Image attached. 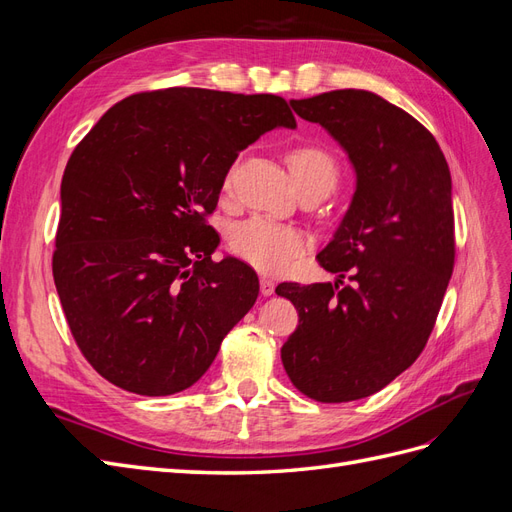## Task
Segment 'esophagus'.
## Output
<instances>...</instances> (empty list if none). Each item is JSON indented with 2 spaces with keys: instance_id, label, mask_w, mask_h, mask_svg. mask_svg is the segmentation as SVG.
I'll return each instance as SVG.
<instances>
[{
  "instance_id": "obj_1",
  "label": "esophagus",
  "mask_w": 512,
  "mask_h": 512,
  "mask_svg": "<svg viewBox=\"0 0 512 512\" xmlns=\"http://www.w3.org/2000/svg\"><path fill=\"white\" fill-rule=\"evenodd\" d=\"M260 292L265 294V297H271V294L275 292L273 280H269V277H262V280H260Z\"/></svg>"
}]
</instances>
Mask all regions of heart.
I'll list each match as a JSON object with an SVG mask.
<instances>
[{
  "instance_id": "obj_1",
  "label": "heart",
  "mask_w": 512,
  "mask_h": 512,
  "mask_svg": "<svg viewBox=\"0 0 512 512\" xmlns=\"http://www.w3.org/2000/svg\"><path fill=\"white\" fill-rule=\"evenodd\" d=\"M286 164L297 188L305 183H318L324 190H331L339 177V164L333 153L314 143L288 147ZM230 181L232 170H228L224 177V190L230 188ZM228 245L241 260L258 271L284 273L307 247V237L297 226L280 224L269 218H252L230 230Z\"/></svg>"
}]
</instances>
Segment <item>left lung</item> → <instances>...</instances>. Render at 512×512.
Returning <instances> with one entry per match:
<instances>
[{"instance_id":"1","label":"left lung","mask_w":512,"mask_h":512,"mask_svg":"<svg viewBox=\"0 0 512 512\" xmlns=\"http://www.w3.org/2000/svg\"><path fill=\"white\" fill-rule=\"evenodd\" d=\"M290 104L320 123L356 170L352 205L318 254L339 280L275 288L299 312L282 346L290 382L322 404H342L384 389L427 344L455 267L451 170L421 121L371 91Z\"/></svg>"}]
</instances>
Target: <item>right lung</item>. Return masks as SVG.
<instances>
[{
  "label": "right lung",
  "instance_id": "right-lung-1",
  "mask_svg": "<svg viewBox=\"0 0 512 512\" xmlns=\"http://www.w3.org/2000/svg\"><path fill=\"white\" fill-rule=\"evenodd\" d=\"M277 126H297L280 96L168 87L123 98L74 147L55 288L76 346L119 389H190L252 309L256 271L211 258L207 220L239 151Z\"/></svg>",
  "mask_w": 512,
  "mask_h": 512
}]
</instances>
